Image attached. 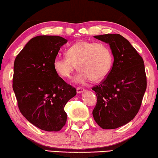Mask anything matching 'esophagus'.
I'll list each match as a JSON object with an SVG mask.
<instances>
[{"label":"esophagus","mask_w":158,"mask_h":158,"mask_svg":"<svg viewBox=\"0 0 158 158\" xmlns=\"http://www.w3.org/2000/svg\"><path fill=\"white\" fill-rule=\"evenodd\" d=\"M84 91H85V89H84L83 88H81V87L77 88V92L78 93V94H81V93H83Z\"/></svg>","instance_id":"1"}]
</instances>
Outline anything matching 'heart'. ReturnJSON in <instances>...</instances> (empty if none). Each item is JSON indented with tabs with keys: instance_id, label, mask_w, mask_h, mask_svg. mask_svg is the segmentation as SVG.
I'll return each mask as SVG.
<instances>
[{
	"instance_id": "b5f03b06",
	"label": "heart",
	"mask_w": 158,
	"mask_h": 158,
	"mask_svg": "<svg viewBox=\"0 0 158 158\" xmlns=\"http://www.w3.org/2000/svg\"><path fill=\"white\" fill-rule=\"evenodd\" d=\"M66 56L55 58L54 70L59 76L69 78L77 68L80 71L74 79L77 83L90 80L102 81L109 73L113 63L111 49L103 42L80 41L67 49Z\"/></svg>"
}]
</instances>
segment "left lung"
I'll list each match as a JSON object with an SVG mask.
<instances>
[{
	"instance_id": "8db88e82",
	"label": "left lung",
	"mask_w": 158,
	"mask_h": 158,
	"mask_svg": "<svg viewBox=\"0 0 158 158\" xmlns=\"http://www.w3.org/2000/svg\"><path fill=\"white\" fill-rule=\"evenodd\" d=\"M94 37L109 44L114 60L107 77L92 88L97 96L93 116L102 129H116L132 120L141 106L147 88L144 61L120 34Z\"/></svg>"
}]
</instances>
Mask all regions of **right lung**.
<instances>
[{
	"instance_id": "1",
	"label": "right lung",
	"mask_w": 158,
	"mask_h": 158,
	"mask_svg": "<svg viewBox=\"0 0 158 158\" xmlns=\"http://www.w3.org/2000/svg\"><path fill=\"white\" fill-rule=\"evenodd\" d=\"M68 40L58 36L32 38L16 56L13 90L22 115L34 126L58 131L65 124L67 102L76 89L55 73L53 61Z\"/></svg>"
}]
</instances>
